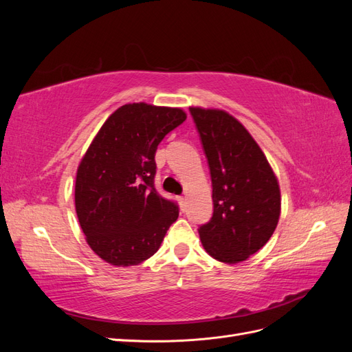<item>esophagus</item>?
I'll list each match as a JSON object with an SVG mask.
<instances>
[{
    "label": "esophagus",
    "instance_id": "obj_1",
    "mask_svg": "<svg viewBox=\"0 0 352 352\" xmlns=\"http://www.w3.org/2000/svg\"><path fill=\"white\" fill-rule=\"evenodd\" d=\"M185 199H186V198H185L184 195H179V197H177L179 204H180V207H182V208H184V206H185Z\"/></svg>",
    "mask_w": 352,
    "mask_h": 352
}]
</instances>
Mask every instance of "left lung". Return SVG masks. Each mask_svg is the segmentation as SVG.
<instances>
[{
    "label": "left lung",
    "instance_id": "left-lung-1",
    "mask_svg": "<svg viewBox=\"0 0 352 352\" xmlns=\"http://www.w3.org/2000/svg\"><path fill=\"white\" fill-rule=\"evenodd\" d=\"M212 186V216L198 232L206 251L239 263L263 248L278 226L280 190L267 158L248 131L221 110L189 109Z\"/></svg>",
    "mask_w": 352,
    "mask_h": 352
}]
</instances>
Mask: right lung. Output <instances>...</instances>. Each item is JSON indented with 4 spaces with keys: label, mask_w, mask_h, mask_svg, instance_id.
<instances>
[{
    "label": "right lung",
    "mask_w": 352,
    "mask_h": 352,
    "mask_svg": "<svg viewBox=\"0 0 352 352\" xmlns=\"http://www.w3.org/2000/svg\"><path fill=\"white\" fill-rule=\"evenodd\" d=\"M186 120L180 109L133 102L117 109L82 158L74 204L89 247L113 265H136L157 252L179 216L157 192L155 151Z\"/></svg>",
    "instance_id": "add662e5"
}]
</instances>
